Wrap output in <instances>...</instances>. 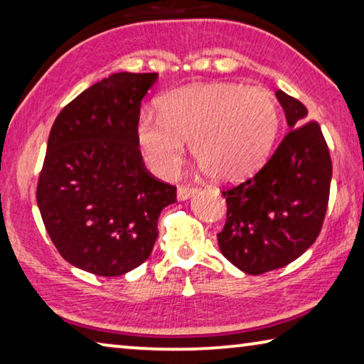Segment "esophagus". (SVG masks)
I'll list each match as a JSON object with an SVG mask.
<instances>
[{
    "mask_svg": "<svg viewBox=\"0 0 364 364\" xmlns=\"http://www.w3.org/2000/svg\"><path fill=\"white\" fill-rule=\"evenodd\" d=\"M198 191H199L198 188L180 186V188H178V191H176V196H178V199H180V200H186V199H189L191 196H194V194H196Z\"/></svg>",
    "mask_w": 364,
    "mask_h": 364,
    "instance_id": "34e87169",
    "label": "esophagus"
}]
</instances>
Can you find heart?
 <instances>
[{
    "mask_svg": "<svg viewBox=\"0 0 364 364\" xmlns=\"http://www.w3.org/2000/svg\"><path fill=\"white\" fill-rule=\"evenodd\" d=\"M159 112L139 119L137 142L150 170L164 178L175 175L189 142L213 180H240L262 166L279 129L273 96L235 83L173 90L160 97Z\"/></svg>",
    "mask_w": 364,
    "mask_h": 364,
    "instance_id": "1",
    "label": "heart"
}]
</instances>
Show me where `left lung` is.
Masks as SVG:
<instances>
[{"label": "left lung", "mask_w": 364, "mask_h": 364, "mask_svg": "<svg viewBox=\"0 0 364 364\" xmlns=\"http://www.w3.org/2000/svg\"><path fill=\"white\" fill-rule=\"evenodd\" d=\"M289 132L250 180L222 191L227 203L219 248L247 274L283 268L321 234L327 213L332 160L321 126L307 121L296 97L276 91Z\"/></svg>", "instance_id": "left-lung-1"}]
</instances>
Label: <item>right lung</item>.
Listing matches in <instances>:
<instances>
[{
  "mask_svg": "<svg viewBox=\"0 0 364 364\" xmlns=\"http://www.w3.org/2000/svg\"><path fill=\"white\" fill-rule=\"evenodd\" d=\"M159 73H114L63 107L53 122L37 205L58 253L97 276L142 264L176 188L144 165L137 122Z\"/></svg>",
  "mask_w": 364,
  "mask_h": 364,
  "instance_id": "1",
  "label": "right lung"
}]
</instances>
